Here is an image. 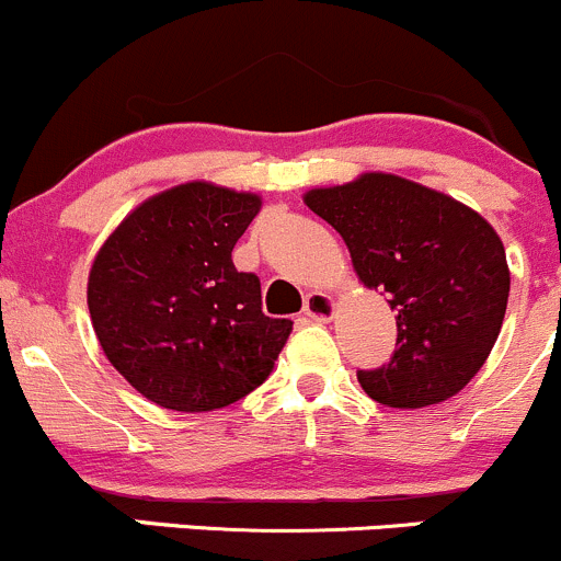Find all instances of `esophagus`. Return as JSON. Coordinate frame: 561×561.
I'll list each match as a JSON object with an SVG mask.
<instances>
[{
  "mask_svg": "<svg viewBox=\"0 0 561 561\" xmlns=\"http://www.w3.org/2000/svg\"><path fill=\"white\" fill-rule=\"evenodd\" d=\"M336 312V301H333V296H328V293H309L307 296V304H304V314L309 317V320H317V322H328Z\"/></svg>",
  "mask_w": 561,
  "mask_h": 561,
  "instance_id": "obj_1",
  "label": "esophagus"
}]
</instances>
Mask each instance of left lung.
<instances>
[{
	"mask_svg": "<svg viewBox=\"0 0 561 561\" xmlns=\"http://www.w3.org/2000/svg\"><path fill=\"white\" fill-rule=\"evenodd\" d=\"M304 203L342 236L358 279L386 293L396 312L393 358L358 371L360 388L396 410L456 396L489 358L511 296L505 247L489 219L380 171L314 186Z\"/></svg>",
	"mask_w": 561,
	"mask_h": 561,
	"instance_id": "left-lung-1",
	"label": "left lung"
}]
</instances>
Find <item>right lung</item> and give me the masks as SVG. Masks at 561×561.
I'll use <instances>...</instances> for the list:
<instances>
[{
  "label": "right lung",
  "mask_w": 561,
  "mask_h": 561,
  "mask_svg": "<svg viewBox=\"0 0 561 561\" xmlns=\"http://www.w3.org/2000/svg\"><path fill=\"white\" fill-rule=\"evenodd\" d=\"M260 206L254 192L186 181L146 197L94 254L87 304L100 347L165 410L244 399L290 336V320L263 314L257 276L230 257Z\"/></svg>",
  "instance_id": "add662e5"
}]
</instances>
